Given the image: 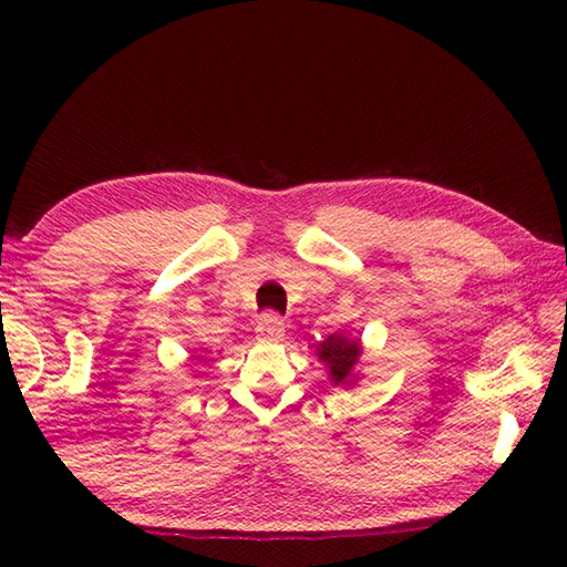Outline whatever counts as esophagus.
<instances>
[{"instance_id":"34e87169","label":"esophagus","mask_w":567,"mask_h":567,"mask_svg":"<svg viewBox=\"0 0 567 567\" xmlns=\"http://www.w3.org/2000/svg\"><path fill=\"white\" fill-rule=\"evenodd\" d=\"M256 333H258V339H262V341H280L285 336V323H282L280 317L265 315L258 321Z\"/></svg>"}]
</instances>
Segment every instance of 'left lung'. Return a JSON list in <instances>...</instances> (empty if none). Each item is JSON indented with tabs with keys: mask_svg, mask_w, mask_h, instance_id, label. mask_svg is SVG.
<instances>
[{
	"mask_svg": "<svg viewBox=\"0 0 567 567\" xmlns=\"http://www.w3.org/2000/svg\"><path fill=\"white\" fill-rule=\"evenodd\" d=\"M315 355L327 368V375L333 388H353L360 380V358H363V341L353 339L343 331L331 333L317 348Z\"/></svg>",
	"mask_w": 567,
	"mask_h": 567,
	"instance_id": "8db88e82",
	"label": "left lung"
}]
</instances>
